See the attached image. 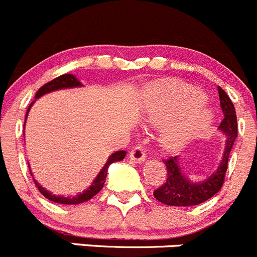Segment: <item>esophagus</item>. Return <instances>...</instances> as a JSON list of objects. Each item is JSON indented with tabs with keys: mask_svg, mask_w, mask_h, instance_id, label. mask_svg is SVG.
Returning <instances> with one entry per match:
<instances>
[{
	"mask_svg": "<svg viewBox=\"0 0 257 257\" xmlns=\"http://www.w3.org/2000/svg\"><path fill=\"white\" fill-rule=\"evenodd\" d=\"M130 159L137 164H142L146 160V154L141 146H136L131 152H130Z\"/></svg>",
	"mask_w": 257,
	"mask_h": 257,
	"instance_id": "1",
	"label": "esophagus"
}]
</instances>
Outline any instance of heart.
Here are the masks:
<instances>
[{
	"mask_svg": "<svg viewBox=\"0 0 257 257\" xmlns=\"http://www.w3.org/2000/svg\"><path fill=\"white\" fill-rule=\"evenodd\" d=\"M206 95L176 81H156L145 90L142 120L150 126L168 122L160 134L162 147L179 151L202 136L214 122V113L202 106Z\"/></svg>",
	"mask_w": 257,
	"mask_h": 257,
	"instance_id": "heart-1",
	"label": "heart"
}]
</instances>
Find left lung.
<instances>
[{
	"label": "left lung",
	"mask_w": 257,
	"mask_h": 257,
	"mask_svg": "<svg viewBox=\"0 0 257 257\" xmlns=\"http://www.w3.org/2000/svg\"><path fill=\"white\" fill-rule=\"evenodd\" d=\"M220 106L223 112V120L218 131L225 136V149L217 169L202 181H194L182 172L180 160L181 156L170 157L164 164L167 169V179L162 186L154 191L155 199L169 206H195L211 199L221 190L227 170L228 157L235 140L237 137V118L232 101L227 93L218 86Z\"/></svg>",
	"instance_id": "left-lung-1"
}]
</instances>
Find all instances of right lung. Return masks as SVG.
<instances>
[{
  "label": "right lung",
  "instance_id": "add662e5",
  "mask_svg": "<svg viewBox=\"0 0 257 257\" xmlns=\"http://www.w3.org/2000/svg\"><path fill=\"white\" fill-rule=\"evenodd\" d=\"M82 86H83L82 83L80 82V80H78L75 75H71V73H65V75L58 76V77L53 78L52 81H50V82H47L46 85H43L42 87L37 91L36 95H35V101H36L37 98L41 97V96L46 95V93L53 92V91L65 90V88L82 87ZM35 101H32V102L30 103L29 108H27L26 118H25V125H26L27 116H29V112H30V110H31V107L34 106ZM125 156H126V151H123V150L122 151H116V152H113L112 155H110L107 159V161H106V164L103 165V167L101 169V171L98 172V175L95 177V180L92 181L91 186H88L85 191L80 192V194L75 195V196H58V195L52 194V192H50L48 190H46L45 187H42L41 185H40L35 179H34V181H35V184H36L37 189L40 190V192H41L46 199L50 200V201L56 202V204H63V205L82 204V202H86V201H88L90 199H92L96 194H98V192L101 191V189H102L103 185H105L106 176H107V171H108V167H110V165L113 164V162H116V161H122V160L125 159ZM29 167H30V165H29ZM30 172H31V167H30ZM31 176L34 177L32 172H31Z\"/></svg>",
  "mask_w": 257,
  "mask_h": 257
}]
</instances>
